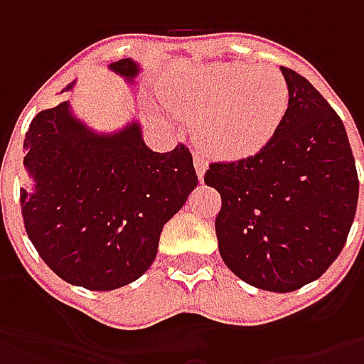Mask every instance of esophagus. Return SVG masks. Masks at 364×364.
<instances>
[{"label":"esophagus","mask_w":364,"mask_h":364,"mask_svg":"<svg viewBox=\"0 0 364 364\" xmlns=\"http://www.w3.org/2000/svg\"><path fill=\"white\" fill-rule=\"evenodd\" d=\"M206 168H208V161H206V158H204V156H200V154H194V170H196V174H198V178H200V180L204 178Z\"/></svg>","instance_id":"obj_1"}]
</instances>
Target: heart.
Listing matches in <instances>:
<instances>
[{
  "instance_id": "b5f03b06",
  "label": "heart",
  "mask_w": 364,
  "mask_h": 364,
  "mask_svg": "<svg viewBox=\"0 0 364 364\" xmlns=\"http://www.w3.org/2000/svg\"><path fill=\"white\" fill-rule=\"evenodd\" d=\"M176 115L200 121L204 144L225 156L255 154L286 117L289 89L277 68L243 63L192 66L164 87Z\"/></svg>"
}]
</instances>
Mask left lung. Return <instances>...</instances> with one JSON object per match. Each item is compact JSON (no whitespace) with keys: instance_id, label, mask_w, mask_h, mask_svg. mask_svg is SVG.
<instances>
[{"instance_id":"left-lung-1","label":"left lung","mask_w":364,"mask_h":364,"mask_svg":"<svg viewBox=\"0 0 364 364\" xmlns=\"http://www.w3.org/2000/svg\"><path fill=\"white\" fill-rule=\"evenodd\" d=\"M286 117L255 156L215 161L204 182L220 194L218 251L237 277L294 291L341 255L358 200V176L343 119L310 80L282 66Z\"/></svg>"}]
</instances>
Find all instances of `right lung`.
Masks as SVG:
<instances>
[{"label":"right lung","instance_id":"right-lung-1","mask_svg":"<svg viewBox=\"0 0 364 364\" xmlns=\"http://www.w3.org/2000/svg\"><path fill=\"white\" fill-rule=\"evenodd\" d=\"M109 68L127 82L139 75L132 58ZM23 149L34 180L20 190L26 232L58 277L92 291L127 286L149 269L164 225L198 184L186 146L151 151L137 121L92 132L68 101L36 115Z\"/></svg>","mask_w":364,"mask_h":364}]
</instances>
